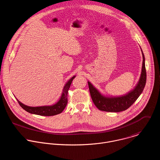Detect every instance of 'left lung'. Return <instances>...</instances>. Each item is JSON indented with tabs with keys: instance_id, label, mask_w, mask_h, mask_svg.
I'll list each match as a JSON object with an SVG mask.
<instances>
[{
	"instance_id": "1",
	"label": "left lung",
	"mask_w": 160,
	"mask_h": 160,
	"mask_svg": "<svg viewBox=\"0 0 160 160\" xmlns=\"http://www.w3.org/2000/svg\"><path fill=\"white\" fill-rule=\"evenodd\" d=\"M142 54V67L141 77L135 88L125 95L121 97H107L102 95L93 85L88 82L90 93L96 107L102 111L119 112L128 109L138 99L143 91L146 82V72L145 68V58Z\"/></svg>"
}]
</instances>
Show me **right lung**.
Masks as SVG:
<instances>
[{
	"instance_id": "1",
	"label": "right lung",
	"mask_w": 160,
	"mask_h": 160,
	"mask_svg": "<svg viewBox=\"0 0 160 160\" xmlns=\"http://www.w3.org/2000/svg\"><path fill=\"white\" fill-rule=\"evenodd\" d=\"M75 77V76H73L65 84L60 99L57 103L54 105L48 106H41V107H29V106L22 103L18 99L17 100L23 109L31 114L43 116H52L59 114L62 113L66 108L68 102V91L70 88L72 80Z\"/></svg>"
}]
</instances>
